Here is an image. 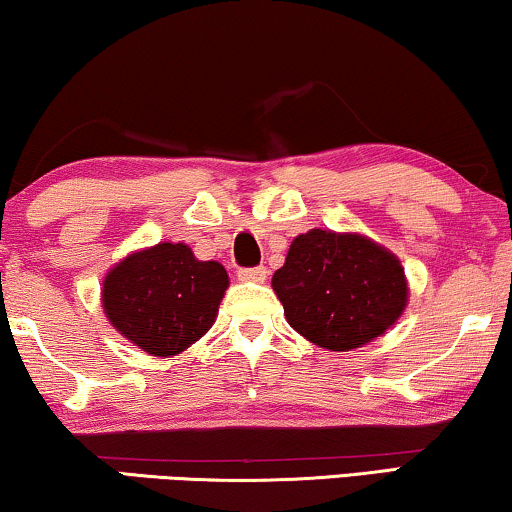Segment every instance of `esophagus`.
<instances>
[{"label": "esophagus", "instance_id": "esophagus-1", "mask_svg": "<svg viewBox=\"0 0 512 512\" xmlns=\"http://www.w3.org/2000/svg\"><path fill=\"white\" fill-rule=\"evenodd\" d=\"M265 277H268V270H265L263 265H258V268H240V270H237V279H242V282H263Z\"/></svg>", "mask_w": 512, "mask_h": 512}]
</instances>
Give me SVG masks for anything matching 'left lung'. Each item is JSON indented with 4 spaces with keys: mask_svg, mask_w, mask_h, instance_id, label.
<instances>
[{
    "mask_svg": "<svg viewBox=\"0 0 512 512\" xmlns=\"http://www.w3.org/2000/svg\"><path fill=\"white\" fill-rule=\"evenodd\" d=\"M284 317L314 345L349 352L391 328L408 305L398 258L359 233L312 228L272 275Z\"/></svg>",
    "mask_w": 512,
    "mask_h": 512,
    "instance_id": "obj_1",
    "label": "left lung"
}]
</instances>
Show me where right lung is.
I'll return each instance as SVG.
<instances>
[{"mask_svg":"<svg viewBox=\"0 0 512 512\" xmlns=\"http://www.w3.org/2000/svg\"><path fill=\"white\" fill-rule=\"evenodd\" d=\"M228 272L198 261L188 244L160 242L107 272L102 307L123 338L151 356H177L212 328Z\"/></svg>","mask_w":512,"mask_h":512,"instance_id":"1","label":"right lung"}]
</instances>
